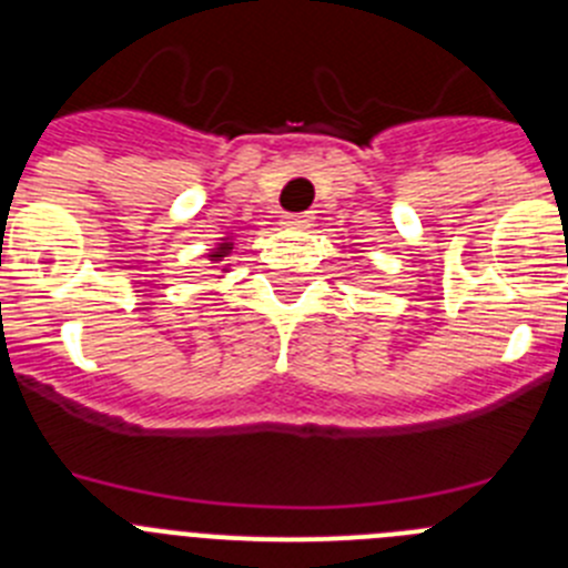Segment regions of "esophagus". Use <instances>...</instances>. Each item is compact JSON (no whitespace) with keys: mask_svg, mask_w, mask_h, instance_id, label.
Segmentation results:
<instances>
[{"mask_svg":"<svg viewBox=\"0 0 568 568\" xmlns=\"http://www.w3.org/2000/svg\"><path fill=\"white\" fill-rule=\"evenodd\" d=\"M281 225L310 227L312 225V213H284V222H281Z\"/></svg>","mask_w":568,"mask_h":568,"instance_id":"esophagus-1","label":"esophagus"}]
</instances>
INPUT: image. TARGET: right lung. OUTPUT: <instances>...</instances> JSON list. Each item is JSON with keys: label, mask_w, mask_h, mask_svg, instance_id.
I'll return each mask as SVG.
<instances>
[{"label": "right lung", "mask_w": 568, "mask_h": 568, "mask_svg": "<svg viewBox=\"0 0 568 568\" xmlns=\"http://www.w3.org/2000/svg\"><path fill=\"white\" fill-rule=\"evenodd\" d=\"M231 250H233V242H222L220 247H216L211 253V262H222V258H225L227 253H231Z\"/></svg>", "instance_id": "add662e5"}]
</instances>
